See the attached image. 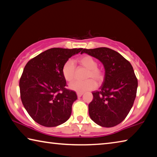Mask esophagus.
<instances>
[{
	"mask_svg": "<svg viewBox=\"0 0 157 157\" xmlns=\"http://www.w3.org/2000/svg\"><path fill=\"white\" fill-rule=\"evenodd\" d=\"M82 95H83V93H77V95L78 98H80Z\"/></svg>",
	"mask_w": 157,
	"mask_h": 157,
	"instance_id": "1",
	"label": "esophagus"
}]
</instances>
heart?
<instances>
[{
    "instance_id": "obj_1",
    "label": "heart",
    "mask_w": 157,
    "mask_h": 157,
    "mask_svg": "<svg viewBox=\"0 0 157 157\" xmlns=\"http://www.w3.org/2000/svg\"><path fill=\"white\" fill-rule=\"evenodd\" d=\"M77 62L82 67L87 69V72L85 75V79L86 80L74 82L69 85V88L78 93H84L94 90L96 87V83L94 81H95L98 84H100L104 79V72L102 69L98 67L97 60L90 55H86L79 57L77 59ZM75 69V65L72 60H67L63 63L62 72L66 81L71 82L74 80Z\"/></svg>"
}]
</instances>
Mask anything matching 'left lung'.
I'll return each mask as SVG.
<instances>
[{
	"label": "left lung",
	"instance_id": "8db88e82",
	"mask_svg": "<svg viewBox=\"0 0 157 157\" xmlns=\"http://www.w3.org/2000/svg\"><path fill=\"white\" fill-rule=\"evenodd\" d=\"M84 52L100 60L105 70L100 90L92 92L90 118L101 127L116 126L128 115L136 96L138 80L134 69L120 53L108 48L84 49Z\"/></svg>",
	"mask_w": 157,
	"mask_h": 157
}]
</instances>
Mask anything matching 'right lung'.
I'll use <instances>...</instances> for the list:
<instances>
[{"label":"right lung","instance_id":"obj_1","mask_svg":"<svg viewBox=\"0 0 157 157\" xmlns=\"http://www.w3.org/2000/svg\"><path fill=\"white\" fill-rule=\"evenodd\" d=\"M83 48H53L33 58L19 81L21 101L29 115L45 127H56L68 120L76 93L66 88L62 66Z\"/></svg>","mask_w":157,"mask_h":157}]
</instances>
